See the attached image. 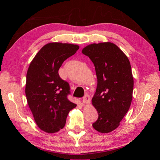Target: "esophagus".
<instances>
[{"mask_svg": "<svg viewBox=\"0 0 160 160\" xmlns=\"http://www.w3.org/2000/svg\"><path fill=\"white\" fill-rule=\"evenodd\" d=\"M83 104H89L90 103V97L88 95H85L83 98Z\"/></svg>", "mask_w": 160, "mask_h": 160, "instance_id": "esophagus-1", "label": "esophagus"}]
</instances>
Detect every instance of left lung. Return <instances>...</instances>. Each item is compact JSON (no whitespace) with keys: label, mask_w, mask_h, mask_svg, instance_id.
I'll use <instances>...</instances> for the list:
<instances>
[{"label":"left lung","mask_w":160,"mask_h":160,"mask_svg":"<svg viewBox=\"0 0 160 160\" xmlns=\"http://www.w3.org/2000/svg\"><path fill=\"white\" fill-rule=\"evenodd\" d=\"M82 52L93 62L98 78L91 101L99 117L92 125L100 133H109L118 128L132 103L133 78L129 61L110 42L93 43Z\"/></svg>","instance_id":"8db88e82"}]
</instances>
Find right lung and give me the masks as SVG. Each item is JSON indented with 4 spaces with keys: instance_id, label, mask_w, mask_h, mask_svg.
Wrapping results in <instances>:
<instances>
[{
    "instance_id": "obj_1",
    "label": "right lung",
    "mask_w": 160,
    "mask_h": 160,
    "mask_svg": "<svg viewBox=\"0 0 160 160\" xmlns=\"http://www.w3.org/2000/svg\"><path fill=\"white\" fill-rule=\"evenodd\" d=\"M79 47L62 42L43 46L31 62L27 73L25 94L38 127L53 133L64 128L69 111L77 105L67 99L69 85L58 71L62 62Z\"/></svg>"
}]
</instances>
